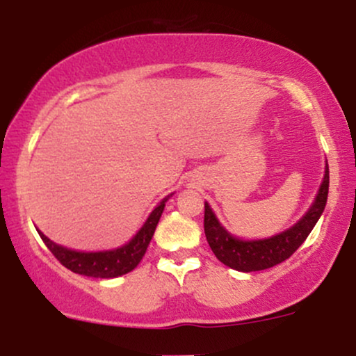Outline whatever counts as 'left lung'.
Instances as JSON below:
<instances>
[{
    "label": "left lung",
    "instance_id": "obj_1",
    "mask_svg": "<svg viewBox=\"0 0 356 356\" xmlns=\"http://www.w3.org/2000/svg\"><path fill=\"white\" fill-rule=\"evenodd\" d=\"M328 186L330 170L328 162H325V175H323L321 186L303 218L288 229L263 239H243L231 234L219 222L218 216L212 211L209 202H206L204 232H206V239L209 243L212 252L227 268L243 273L263 271V269L283 263L305 243L309 232L316 226L318 219L321 218L323 211H325L326 199H328Z\"/></svg>",
    "mask_w": 356,
    "mask_h": 356
}]
</instances>
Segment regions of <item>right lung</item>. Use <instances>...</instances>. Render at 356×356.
<instances>
[{"mask_svg":"<svg viewBox=\"0 0 356 356\" xmlns=\"http://www.w3.org/2000/svg\"><path fill=\"white\" fill-rule=\"evenodd\" d=\"M174 194L165 195L154 211L150 212L149 218L142 224V227L132 239L127 241L125 244L118 248L104 249V251H76V249L65 248L61 244L53 243L50 238L43 234L42 231L36 227L40 238L47 244V248L53 252V256L68 268L70 271L76 273V275H83L90 277H102V280H110V277H118L122 275H127L132 269L138 266V263L144 257L147 248H149L150 239H152L155 227H157L159 219H161L162 212H164L165 202L172 197Z\"/></svg>","mask_w":356,"mask_h":356,"instance_id":"add662e5","label":"right lung"}]
</instances>
